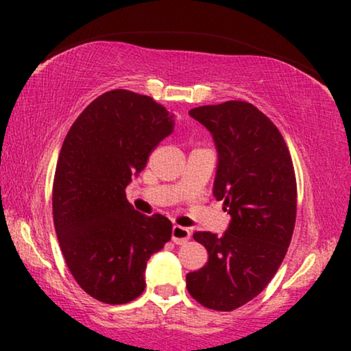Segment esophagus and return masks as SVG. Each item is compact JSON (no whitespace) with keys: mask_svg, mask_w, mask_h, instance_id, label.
Wrapping results in <instances>:
<instances>
[{"mask_svg":"<svg viewBox=\"0 0 351 351\" xmlns=\"http://www.w3.org/2000/svg\"><path fill=\"white\" fill-rule=\"evenodd\" d=\"M191 237L190 230L185 227H180V225H174L172 227V241L176 244H185Z\"/></svg>","mask_w":351,"mask_h":351,"instance_id":"1","label":"esophagus"}]
</instances>
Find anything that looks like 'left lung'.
Wrapping results in <instances>:
<instances>
[{
	"instance_id": "1",
	"label": "left lung",
	"mask_w": 351,
	"mask_h": 351,
	"mask_svg": "<svg viewBox=\"0 0 351 351\" xmlns=\"http://www.w3.org/2000/svg\"><path fill=\"white\" fill-rule=\"evenodd\" d=\"M190 117L213 134V193L232 220L222 237L193 233L209 257L186 275V289L206 308L232 311L265 289L286 256L297 213L294 166L281 132L252 104L204 105Z\"/></svg>"
}]
</instances>
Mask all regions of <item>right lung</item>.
I'll use <instances>...</instances> for the list:
<instances>
[{
  "mask_svg": "<svg viewBox=\"0 0 351 351\" xmlns=\"http://www.w3.org/2000/svg\"><path fill=\"white\" fill-rule=\"evenodd\" d=\"M174 131V114L148 95L108 90L66 134L52 186V215L66 267L81 289L110 305L145 289L152 254L171 239L165 215L137 213L126 186Z\"/></svg>",
  "mask_w": 351,
  "mask_h": 351,
  "instance_id": "obj_1",
  "label": "right lung"
}]
</instances>
